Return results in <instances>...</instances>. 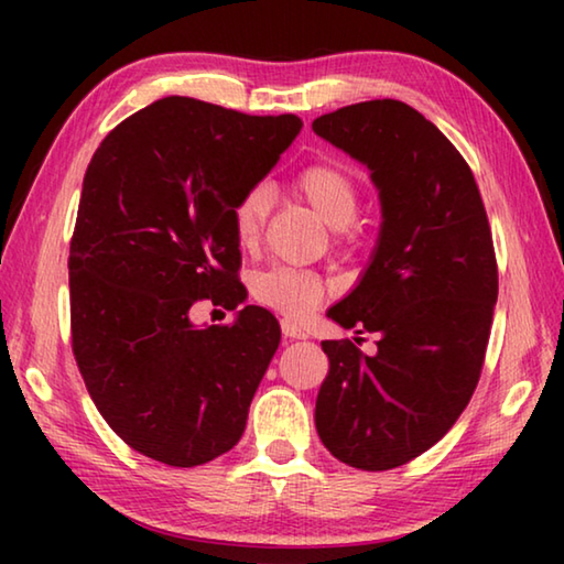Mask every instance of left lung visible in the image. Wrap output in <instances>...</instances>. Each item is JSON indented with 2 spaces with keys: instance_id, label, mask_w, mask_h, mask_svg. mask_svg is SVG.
I'll list each match as a JSON object with an SVG mask.
<instances>
[{
  "instance_id": "1",
  "label": "left lung",
  "mask_w": 564,
  "mask_h": 564,
  "mask_svg": "<svg viewBox=\"0 0 564 564\" xmlns=\"http://www.w3.org/2000/svg\"><path fill=\"white\" fill-rule=\"evenodd\" d=\"M301 127L164 97L94 151L69 248L72 348L101 417L151 460L194 467L241 441L281 330L243 305L236 208ZM204 297L217 308L196 322Z\"/></svg>"
}]
</instances>
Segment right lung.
I'll list each match as a JSON object with an SVG mask.
<instances>
[{
    "label": "right lung",
    "mask_w": 564,
    "mask_h": 564,
    "mask_svg": "<svg viewBox=\"0 0 564 564\" xmlns=\"http://www.w3.org/2000/svg\"><path fill=\"white\" fill-rule=\"evenodd\" d=\"M313 131L370 171L378 246L323 343L316 431L358 470L423 455L470 403L488 350L498 263L470 166L435 123L395 99L323 113Z\"/></svg>",
    "instance_id": "obj_1"
}]
</instances>
